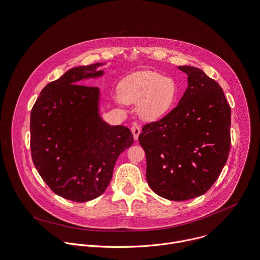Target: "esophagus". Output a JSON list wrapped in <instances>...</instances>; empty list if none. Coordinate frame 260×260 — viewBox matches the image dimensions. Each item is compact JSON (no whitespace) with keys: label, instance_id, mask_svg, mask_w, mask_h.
<instances>
[{"label":"esophagus","instance_id":"1","mask_svg":"<svg viewBox=\"0 0 260 260\" xmlns=\"http://www.w3.org/2000/svg\"><path fill=\"white\" fill-rule=\"evenodd\" d=\"M132 133H133V135H134L135 140H138L139 135L141 134V128H140V126H139L137 123H134V124H133V126H132Z\"/></svg>","mask_w":260,"mask_h":260}]
</instances>
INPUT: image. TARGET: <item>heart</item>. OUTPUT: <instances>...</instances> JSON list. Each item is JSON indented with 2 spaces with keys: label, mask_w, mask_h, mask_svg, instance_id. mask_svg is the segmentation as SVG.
<instances>
[{
  "label": "heart",
  "mask_w": 260,
  "mask_h": 260,
  "mask_svg": "<svg viewBox=\"0 0 260 260\" xmlns=\"http://www.w3.org/2000/svg\"><path fill=\"white\" fill-rule=\"evenodd\" d=\"M120 93L115 94L119 104L138 103V114L147 121L166 116L177 102L179 89L173 78L157 72L145 71L132 74L120 82Z\"/></svg>",
  "instance_id": "heart-1"
}]
</instances>
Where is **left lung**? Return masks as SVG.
<instances>
[{"label":"left lung","mask_w":260,"mask_h":260,"mask_svg":"<svg viewBox=\"0 0 260 260\" xmlns=\"http://www.w3.org/2000/svg\"><path fill=\"white\" fill-rule=\"evenodd\" d=\"M188 87L178 106L139 136L150 188L170 201L206 193L225 166L231 149V107L220 85L198 68L178 67Z\"/></svg>","instance_id":"8db88e82"}]
</instances>
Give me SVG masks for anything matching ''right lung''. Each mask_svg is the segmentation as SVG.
Segmentation results:
<instances>
[{
    "label": "right lung",
    "instance_id": "add662e5",
    "mask_svg": "<svg viewBox=\"0 0 260 260\" xmlns=\"http://www.w3.org/2000/svg\"><path fill=\"white\" fill-rule=\"evenodd\" d=\"M80 66L48 83L30 112V151L41 178L57 196L77 203L100 197L119 154L134 143L128 127L100 116V89L80 81L104 74Z\"/></svg>",
    "mask_w": 260,
    "mask_h": 260
}]
</instances>
